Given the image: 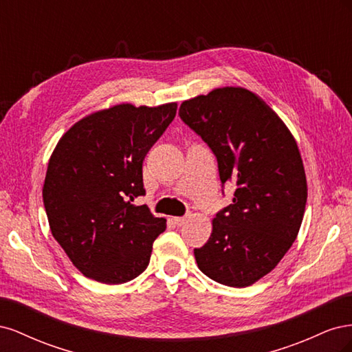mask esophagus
I'll return each instance as SVG.
<instances>
[{
    "mask_svg": "<svg viewBox=\"0 0 352 352\" xmlns=\"http://www.w3.org/2000/svg\"><path fill=\"white\" fill-rule=\"evenodd\" d=\"M189 219H190V214H186V216H184V217H173V221L176 223L177 226H184Z\"/></svg>",
    "mask_w": 352,
    "mask_h": 352,
    "instance_id": "obj_1",
    "label": "esophagus"
}]
</instances>
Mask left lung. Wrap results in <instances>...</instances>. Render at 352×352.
Returning a JSON list of instances; mask_svg holds the SVG:
<instances>
[{
  "label": "left lung",
  "mask_w": 352,
  "mask_h": 352,
  "mask_svg": "<svg viewBox=\"0 0 352 352\" xmlns=\"http://www.w3.org/2000/svg\"><path fill=\"white\" fill-rule=\"evenodd\" d=\"M179 116L214 153L221 184L235 188L207 243L194 250L198 269L221 285L250 286L279 264L301 228L307 177L295 138L242 87L186 100Z\"/></svg>",
  "instance_id": "8db88e82"
}]
</instances>
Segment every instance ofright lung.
Instances as JSON below:
<instances>
[{
    "label": "right lung",
    "mask_w": 352,
    "mask_h": 352,
    "mask_svg": "<svg viewBox=\"0 0 352 352\" xmlns=\"http://www.w3.org/2000/svg\"><path fill=\"white\" fill-rule=\"evenodd\" d=\"M177 102H122L74 123L52 151L42 197L52 236L83 276L126 283L145 269L166 219L133 204L145 194L142 163Z\"/></svg>",
    "instance_id": "add662e5"
}]
</instances>
